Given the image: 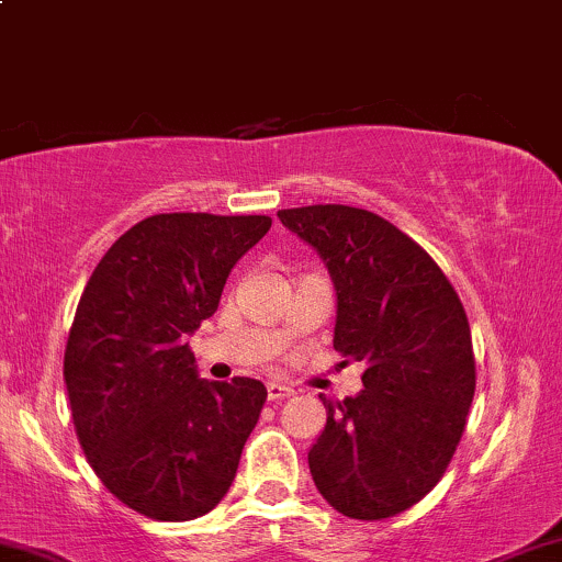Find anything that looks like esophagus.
<instances>
[{
  "instance_id": "obj_1",
  "label": "esophagus",
  "mask_w": 562,
  "mask_h": 562,
  "mask_svg": "<svg viewBox=\"0 0 562 562\" xmlns=\"http://www.w3.org/2000/svg\"><path fill=\"white\" fill-rule=\"evenodd\" d=\"M290 395H293V387H288L285 382H280V380L267 382V397H269V401H272V403L288 401Z\"/></svg>"
}]
</instances>
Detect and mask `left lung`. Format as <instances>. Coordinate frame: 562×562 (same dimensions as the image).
Returning a JSON list of instances; mask_svg holds the SVG:
<instances>
[{
	"label": "left lung",
	"instance_id": "obj_1",
	"mask_svg": "<svg viewBox=\"0 0 562 562\" xmlns=\"http://www.w3.org/2000/svg\"><path fill=\"white\" fill-rule=\"evenodd\" d=\"M322 256L337 295L335 350L363 390L333 403L308 450L316 490L348 518L382 520L431 492L465 429L476 363L463 303L418 243L367 209L277 212Z\"/></svg>",
	"mask_w": 562,
	"mask_h": 562
}]
</instances>
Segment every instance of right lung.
I'll list each match as a JSON object with an SVG mask.
<instances>
[{
  "label": "right lung",
  "instance_id": "obj_1",
  "mask_svg": "<svg viewBox=\"0 0 562 562\" xmlns=\"http://www.w3.org/2000/svg\"><path fill=\"white\" fill-rule=\"evenodd\" d=\"M269 216L154 214L112 243L80 295L65 384L80 448L120 503L193 520L227 495L267 401L259 380H199L188 335Z\"/></svg>",
  "mask_w": 562,
  "mask_h": 562
}]
</instances>
